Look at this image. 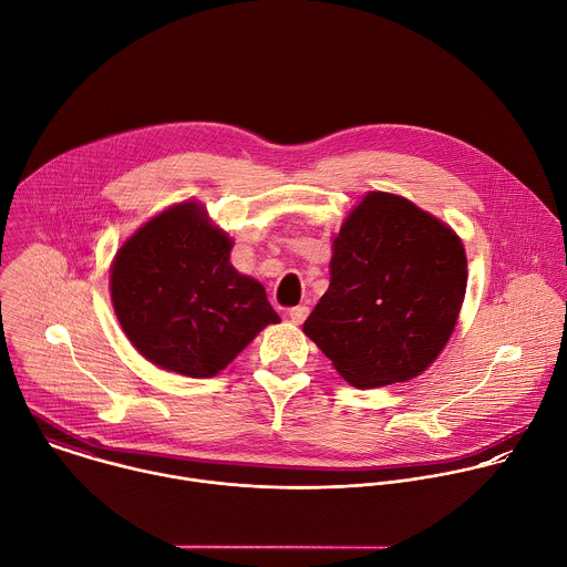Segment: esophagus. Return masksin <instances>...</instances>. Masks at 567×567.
Returning a JSON list of instances; mask_svg holds the SVG:
<instances>
[{
  "instance_id": "34e87169",
  "label": "esophagus",
  "mask_w": 567,
  "mask_h": 567,
  "mask_svg": "<svg viewBox=\"0 0 567 567\" xmlns=\"http://www.w3.org/2000/svg\"><path fill=\"white\" fill-rule=\"evenodd\" d=\"M307 316H309V307H305V305H298V307L289 309V318H291L293 324H302L307 320Z\"/></svg>"
}]
</instances>
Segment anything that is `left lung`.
Wrapping results in <instances>:
<instances>
[{
  "instance_id": "obj_1",
  "label": "left lung",
  "mask_w": 567,
  "mask_h": 567,
  "mask_svg": "<svg viewBox=\"0 0 567 567\" xmlns=\"http://www.w3.org/2000/svg\"><path fill=\"white\" fill-rule=\"evenodd\" d=\"M466 267L449 225L409 198L369 192L333 238L331 282L302 331L358 389L409 382L451 340Z\"/></svg>"
}]
</instances>
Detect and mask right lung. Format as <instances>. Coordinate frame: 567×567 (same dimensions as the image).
<instances>
[{"label":"right lung","mask_w":567,"mask_h":567,"mask_svg":"<svg viewBox=\"0 0 567 567\" xmlns=\"http://www.w3.org/2000/svg\"><path fill=\"white\" fill-rule=\"evenodd\" d=\"M231 247L194 200L161 212L121 245L110 296L145 360L187 378H214L267 324L280 322L265 287L231 267Z\"/></svg>","instance_id":"add662e5"}]
</instances>
